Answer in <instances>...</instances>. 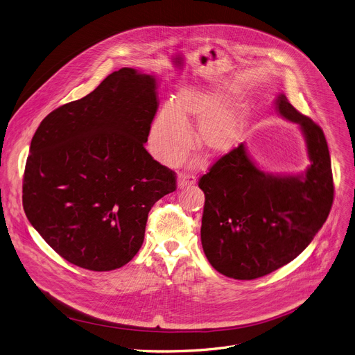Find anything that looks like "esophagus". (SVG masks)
Returning <instances> with one entry per match:
<instances>
[{"instance_id": "34e87169", "label": "esophagus", "mask_w": 355, "mask_h": 355, "mask_svg": "<svg viewBox=\"0 0 355 355\" xmlns=\"http://www.w3.org/2000/svg\"><path fill=\"white\" fill-rule=\"evenodd\" d=\"M196 183V176L191 173H180L178 176V187L183 189V187H189Z\"/></svg>"}]
</instances>
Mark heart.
Wrapping results in <instances>:
<instances>
[{
  "label": "heart",
  "mask_w": 355,
  "mask_h": 355,
  "mask_svg": "<svg viewBox=\"0 0 355 355\" xmlns=\"http://www.w3.org/2000/svg\"><path fill=\"white\" fill-rule=\"evenodd\" d=\"M219 94L187 89L176 104L168 103L155 117L149 133V149L163 164H178L192 148L189 129L199 121V148L212 157L232 152L243 132V114L236 106L220 107Z\"/></svg>",
  "instance_id": "b5f03b06"
}]
</instances>
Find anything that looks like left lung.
Here are the masks:
<instances>
[{
    "label": "left lung",
    "instance_id": "obj_1",
    "mask_svg": "<svg viewBox=\"0 0 355 355\" xmlns=\"http://www.w3.org/2000/svg\"><path fill=\"white\" fill-rule=\"evenodd\" d=\"M275 106L305 136L311 160L305 173H263L239 144L199 179L203 252L218 272L234 279H257L295 259L322 227L334 200L322 129L284 94Z\"/></svg>",
    "mask_w": 355,
    "mask_h": 355
}]
</instances>
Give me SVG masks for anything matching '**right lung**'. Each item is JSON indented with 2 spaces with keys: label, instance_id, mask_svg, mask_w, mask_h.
Wrapping results in <instances>:
<instances>
[{
  "label": "right lung",
  "instance_id": "add662e5",
  "mask_svg": "<svg viewBox=\"0 0 355 355\" xmlns=\"http://www.w3.org/2000/svg\"><path fill=\"white\" fill-rule=\"evenodd\" d=\"M157 106L156 78L124 67L53 110L34 133L24 212L70 263L98 272L126 265L152 206L176 191L175 172L144 149Z\"/></svg>",
  "mask_w": 355,
  "mask_h": 355
}]
</instances>
